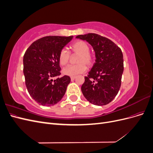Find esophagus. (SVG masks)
Listing matches in <instances>:
<instances>
[{
  "mask_svg": "<svg viewBox=\"0 0 153 153\" xmlns=\"http://www.w3.org/2000/svg\"><path fill=\"white\" fill-rule=\"evenodd\" d=\"M75 78H76V76H71V80L73 81L75 79Z\"/></svg>",
  "mask_w": 153,
  "mask_h": 153,
  "instance_id": "34e87169",
  "label": "esophagus"
}]
</instances>
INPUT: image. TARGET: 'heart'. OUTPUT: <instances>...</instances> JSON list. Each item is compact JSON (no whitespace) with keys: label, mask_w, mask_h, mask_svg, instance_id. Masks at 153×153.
<instances>
[{"label":"heart","mask_w":153,"mask_h":153,"mask_svg":"<svg viewBox=\"0 0 153 153\" xmlns=\"http://www.w3.org/2000/svg\"><path fill=\"white\" fill-rule=\"evenodd\" d=\"M72 52L78 55L76 59V65L68 66L62 69V74L64 75L75 76L78 74L85 71L87 67L92 66L94 61V57L89 52V46L85 41L78 40L71 46ZM70 55L66 49H62L59 55V62L62 66H66L69 62Z\"/></svg>","instance_id":"obj_1"}]
</instances>
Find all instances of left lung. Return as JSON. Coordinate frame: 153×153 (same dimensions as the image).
I'll list each match as a JSON object with an SVG mask.
<instances>
[{
    "instance_id": "1",
    "label": "left lung",
    "mask_w": 153,
    "mask_h": 153,
    "mask_svg": "<svg viewBox=\"0 0 153 153\" xmlns=\"http://www.w3.org/2000/svg\"><path fill=\"white\" fill-rule=\"evenodd\" d=\"M94 49L96 62L85 77L81 90L87 101L95 105H105L117 94L124 71L123 55L110 39L94 33L78 35Z\"/></svg>"
}]
</instances>
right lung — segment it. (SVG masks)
Masks as SVG:
<instances>
[{"label":"right lung","mask_w":153,"mask_h":153,"mask_svg":"<svg viewBox=\"0 0 153 153\" xmlns=\"http://www.w3.org/2000/svg\"><path fill=\"white\" fill-rule=\"evenodd\" d=\"M73 36H46L32 43L24 54V74L30 96L43 106L57 104L65 94L71 82L69 76L61 75L59 55Z\"/></svg>","instance_id":"add662e5"}]
</instances>
